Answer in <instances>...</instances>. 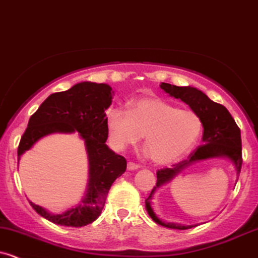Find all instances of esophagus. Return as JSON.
<instances>
[{
    "mask_svg": "<svg viewBox=\"0 0 258 258\" xmlns=\"http://www.w3.org/2000/svg\"><path fill=\"white\" fill-rule=\"evenodd\" d=\"M138 168H140V165L132 163V162H128V163H127V169L128 170H136Z\"/></svg>",
    "mask_w": 258,
    "mask_h": 258,
    "instance_id": "34e87169",
    "label": "esophagus"
}]
</instances>
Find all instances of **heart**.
<instances>
[{"label":"heart","mask_w":258,"mask_h":258,"mask_svg":"<svg viewBox=\"0 0 258 258\" xmlns=\"http://www.w3.org/2000/svg\"><path fill=\"white\" fill-rule=\"evenodd\" d=\"M106 124L111 143L117 150L136 145L145 136V147L156 164L173 163L185 156L198 142L203 128L194 112L152 97L136 100L130 110L111 107Z\"/></svg>","instance_id":"1"}]
</instances>
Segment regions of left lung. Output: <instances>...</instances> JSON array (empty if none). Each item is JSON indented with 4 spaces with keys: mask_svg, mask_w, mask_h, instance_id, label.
<instances>
[{
    "mask_svg": "<svg viewBox=\"0 0 258 258\" xmlns=\"http://www.w3.org/2000/svg\"><path fill=\"white\" fill-rule=\"evenodd\" d=\"M161 89L165 94L174 99L185 102L195 115L200 118L203 124V145L189 156L188 159L180 162L174 168H165L157 172V184L152 189L150 197L146 199V210L152 220L162 226L175 230H186L197 225H183L178 222H168L159 218L152 208V199L157 189L172 181L179 173L183 172L189 165L197 162L211 158H224L231 162L235 169L236 181L241 172L242 157H241V131L237 127L227 108L216 104L199 89L193 86H175L162 83Z\"/></svg>",
    "mask_w": 258,
    "mask_h": 258,
    "instance_id": "8db88e82",
    "label": "left lung"
}]
</instances>
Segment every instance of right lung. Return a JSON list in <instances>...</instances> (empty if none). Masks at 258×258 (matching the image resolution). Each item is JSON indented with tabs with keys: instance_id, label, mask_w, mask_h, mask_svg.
<instances>
[{
	"instance_id": "right-lung-1",
	"label": "right lung",
	"mask_w": 258,
	"mask_h": 258,
	"mask_svg": "<svg viewBox=\"0 0 258 258\" xmlns=\"http://www.w3.org/2000/svg\"><path fill=\"white\" fill-rule=\"evenodd\" d=\"M112 96L108 84L81 81L69 90L49 95L29 118L18 146V159L40 138L53 134L77 132L88 154V184L79 204L54 214L31 202L32 208L53 224L81 227L96 220L111 185L126 170V159L106 145V110Z\"/></svg>"
}]
</instances>
